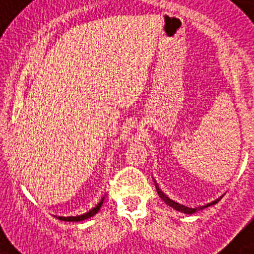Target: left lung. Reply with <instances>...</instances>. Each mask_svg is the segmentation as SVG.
Returning <instances> with one entry per match:
<instances>
[{"label":"left lung","instance_id":"8db88e82","mask_svg":"<svg viewBox=\"0 0 254 254\" xmlns=\"http://www.w3.org/2000/svg\"><path fill=\"white\" fill-rule=\"evenodd\" d=\"M156 188H157V187H156ZM157 193H158V195H160L161 198L163 199V201H165V203L167 204V205H170L171 207H173V209H176L177 211L184 212V214H194V212L200 211V210L205 209V207H207V206L215 205V204H216L217 201H219L220 199L222 198V196H220V198H219V199H216V200L211 201V203L206 204V205H203V206H199V207H187V206H183V205H182V204H178V203H176V201H173V200H171V199H168L167 196H166L165 194H163L162 191H161L160 189H158V188H157Z\"/></svg>","mask_w":254,"mask_h":254}]
</instances>
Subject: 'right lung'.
Instances as JSON below:
<instances>
[{"label": "right lung", "mask_w": 254, "mask_h": 254, "mask_svg": "<svg viewBox=\"0 0 254 254\" xmlns=\"http://www.w3.org/2000/svg\"><path fill=\"white\" fill-rule=\"evenodd\" d=\"M103 200H104V196L102 198V200L99 201L98 204H97V206H94L93 209L89 210L88 212H86V214L83 215H79V216H68V217H59L60 220H64V221H82V220H86L88 219V217L93 216V215H96L97 212H98L99 207H101L102 204H103Z\"/></svg>", "instance_id": "right-lung-1"}]
</instances>
